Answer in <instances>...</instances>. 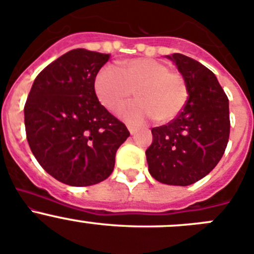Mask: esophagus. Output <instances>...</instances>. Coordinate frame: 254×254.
<instances>
[{
  "label": "esophagus",
  "instance_id": "esophagus-1",
  "mask_svg": "<svg viewBox=\"0 0 254 254\" xmlns=\"http://www.w3.org/2000/svg\"><path fill=\"white\" fill-rule=\"evenodd\" d=\"M129 131H130V134H131V135H134V134L138 131V129H136V127H129Z\"/></svg>",
  "mask_w": 254,
  "mask_h": 254
}]
</instances>
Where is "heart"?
<instances>
[{
  "label": "heart",
  "mask_w": 254,
  "mask_h": 254,
  "mask_svg": "<svg viewBox=\"0 0 254 254\" xmlns=\"http://www.w3.org/2000/svg\"><path fill=\"white\" fill-rule=\"evenodd\" d=\"M93 90L102 106L113 113L120 110L135 92L138 100L120 113L124 122L134 125L150 118L161 124L171 122L189 100L185 77L152 58L129 59L120 68L105 65L95 76Z\"/></svg>",
  "instance_id": "1"
}]
</instances>
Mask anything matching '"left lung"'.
Returning <instances> with one entry per match:
<instances>
[{"label":"left lung","instance_id":"1","mask_svg":"<svg viewBox=\"0 0 254 254\" xmlns=\"http://www.w3.org/2000/svg\"><path fill=\"white\" fill-rule=\"evenodd\" d=\"M185 77L189 100L180 115L153 127L145 150L148 170L158 182L189 186L209 175L223 157L230 132L229 100L215 74L184 54L168 56Z\"/></svg>","mask_w":254,"mask_h":254}]
</instances>
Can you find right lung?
<instances>
[{
  "mask_svg": "<svg viewBox=\"0 0 254 254\" xmlns=\"http://www.w3.org/2000/svg\"><path fill=\"white\" fill-rule=\"evenodd\" d=\"M110 54L73 49L39 73L24 107L27 143L39 164L69 186H91L113 173L130 135L100 104L93 79Z\"/></svg>",
  "mask_w": 254,
  "mask_h": 254,
  "instance_id": "add662e5",
  "label": "right lung"
}]
</instances>
